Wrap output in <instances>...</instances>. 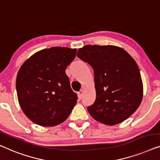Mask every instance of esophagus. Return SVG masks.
Masks as SVG:
<instances>
[{
	"label": "esophagus",
	"instance_id": "1",
	"mask_svg": "<svg viewBox=\"0 0 160 160\" xmlns=\"http://www.w3.org/2000/svg\"><path fill=\"white\" fill-rule=\"evenodd\" d=\"M82 94H83V91L82 90H80V91L78 92V98H82Z\"/></svg>",
	"mask_w": 160,
	"mask_h": 160
}]
</instances>
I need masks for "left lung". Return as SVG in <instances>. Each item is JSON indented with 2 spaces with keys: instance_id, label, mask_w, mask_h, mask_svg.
<instances>
[{
  "instance_id": "obj_1",
  "label": "left lung",
  "mask_w": 160,
  "mask_h": 160,
  "mask_svg": "<svg viewBox=\"0 0 160 160\" xmlns=\"http://www.w3.org/2000/svg\"><path fill=\"white\" fill-rule=\"evenodd\" d=\"M78 57L94 72L96 97L88 111L93 118L108 125L120 123L132 115L143 98V82L136 61L115 46L87 45Z\"/></svg>"
}]
</instances>
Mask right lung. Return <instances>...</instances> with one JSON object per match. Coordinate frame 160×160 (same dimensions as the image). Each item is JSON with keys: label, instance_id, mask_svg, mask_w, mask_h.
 <instances>
[{"label": "right lung", "instance_id": "add662e5", "mask_svg": "<svg viewBox=\"0 0 160 160\" xmlns=\"http://www.w3.org/2000/svg\"><path fill=\"white\" fill-rule=\"evenodd\" d=\"M77 49L52 47L38 51L20 67L17 76L20 107L31 121L44 127L64 122L77 103L65 72Z\"/></svg>", "mask_w": 160, "mask_h": 160}]
</instances>
